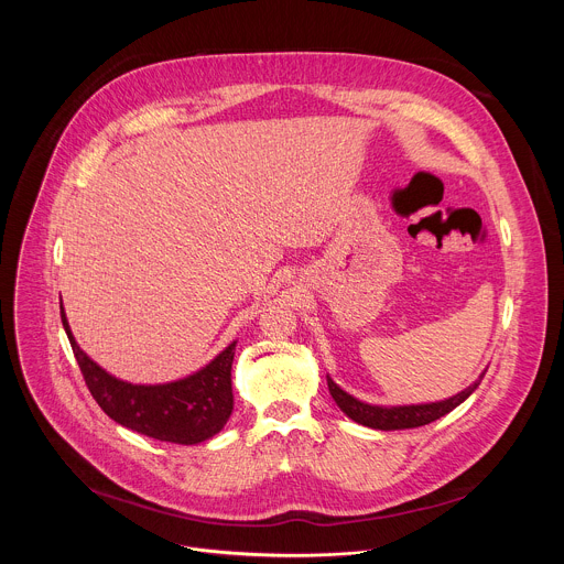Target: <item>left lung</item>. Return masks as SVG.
I'll return each instance as SVG.
<instances>
[{
	"label": "left lung",
	"instance_id": "8db88e82",
	"mask_svg": "<svg viewBox=\"0 0 564 564\" xmlns=\"http://www.w3.org/2000/svg\"><path fill=\"white\" fill-rule=\"evenodd\" d=\"M481 377L479 375L477 381H473L466 390L444 399V401H433V404H413V406H372V404H364V401L355 399L352 394H348L346 390H341L330 377H328V388L333 399L337 401V406L357 424L368 426V429H377V431H401V429H417V426H426L440 417H444L446 413H451L453 409H457L464 399H468L473 394V390L479 386Z\"/></svg>",
	"mask_w": 564,
	"mask_h": 564
}]
</instances>
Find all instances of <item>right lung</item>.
I'll list each match as a JSON object with an SVG mask.
<instances>
[{"mask_svg": "<svg viewBox=\"0 0 564 564\" xmlns=\"http://www.w3.org/2000/svg\"><path fill=\"white\" fill-rule=\"evenodd\" d=\"M59 316L94 399L120 426L160 442L189 446L214 437L227 424L234 409L231 361L236 341L185 379L142 386L116 379L100 368L85 350H79L64 307H59Z\"/></svg>", "mask_w": 564, "mask_h": 564, "instance_id": "right-lung-1", "label": "right lung"}]
</instances>
